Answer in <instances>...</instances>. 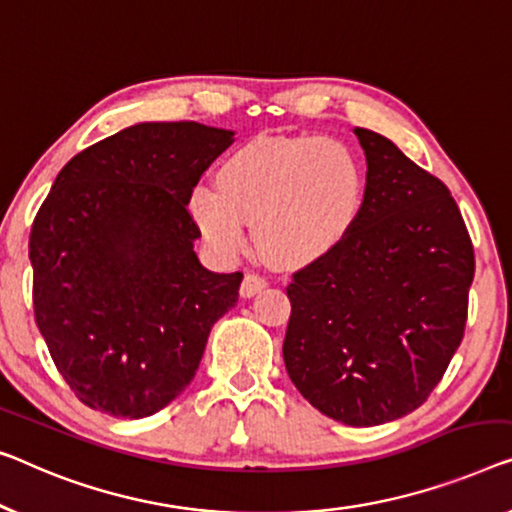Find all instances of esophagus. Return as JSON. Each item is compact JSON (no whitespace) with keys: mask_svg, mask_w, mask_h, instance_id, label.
<instances>
[{"mask_svg":"<svg viewBox=\"0 0 512 512\" xmlns=\"http://www.w3.org/2000/svg\"><path fill=\"white\" fill-rule=\"evenodd\" d=\"M266 285H269V282H266L264 276H259V273H255V271H246V276H243L239 292H241L243 299H250V296H255L257 292H262Z\"/></svg>","mask_w":512,"mask_h":512,"instance_id":"obj_1","label":"esophagus"}]
</instances>
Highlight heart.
<instances>
[{"label": "heart", "mask_w": 512, "mask_h": 512, "mask_svg": "<svg viewBox=\"0 0 512 512\" xmlns=\"http://www.w3.org/2000/svg\"><path fill=\"white\" fill-rule=\"evenodd\" d=\"M365 167L335 137H257L220 165L218 186L197 183L190 216L218 253L257 246L280 266H305L338 250L365 209Z\"/></svg>", "instance_id": "1"}]
</instances>
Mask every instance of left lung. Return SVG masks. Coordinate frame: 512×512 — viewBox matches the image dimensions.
<instances>
[{
    "label": "left lung",
    "mask_w": 512,
    "mask_h": 512,
    "mask_svg": "<svg viewBox=\"0 0 512 512\" xmlns=\"http://www.w3.org/2000/svg\"><path fill=\"white\" fill-rule=\"evenodd\" d=\"M354 135L368 163L363 216L335 253L292 276L282 356L312 407L370 427L421 407L444 377L476 262L451 190L388 137Z\"/></svg>",
    "instance_id": "left-lung-1"
}]
</instances>
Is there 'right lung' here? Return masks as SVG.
I'll use <instances>...</instances> for the list:
<instances>
[{
    "mask_svg": "<svg viewBox=\"0 0 512 512\" xmlns=\"http://www.w3.org/2000/svg\"><path fill=\"white\" fill-rule=\"evenodd\" d=\"M234 142L197 121H147L64 165L29 234L34 317L82 404L117 418L167 407L193 381L243 273L197 259L188 195Z\"/></svg>",
    "mask_w": 512,
    "mask_h": 512,
    "instance_id": "right-lung-1",
    "label": "right lung"
}]
</instances>
